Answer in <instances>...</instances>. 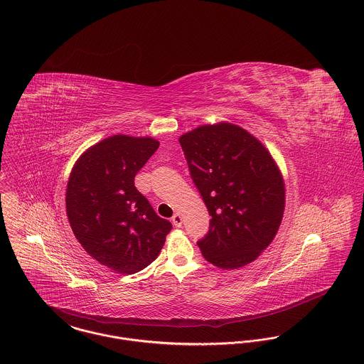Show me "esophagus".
<instances>
[{
    "instance_id": "1",
    "label": "esophagus",
    "mask_w": 364,
    "mask_h": 364,
    "mask_svg": "<svg viewBox=\"0 0 364 364\" xmlns=\"http://www.w3.org/2000/svg\"><path fill=\"white\" fill-rule=\"evenodd\" d=\"M173 223L176 228L182 226V215L179 212H176L173 216Z\"/></svg>"
}]
</instances>
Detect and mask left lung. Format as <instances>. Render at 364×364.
<instances>
[{"mask_svg": "<svg viewBox=\"0 0 364 364\" xmlns=\"http://www.w3.org/2000/svg\"><path fill=\"white\" fill-rule=\"evenodd\" d=\"M191 176L210 212L197 242L205 260L244 267L272 242L285 210V183L267 148L240 126L204 124L179 136Z\"/></svg>", "mask_w": 364, "mask_h": 364, "instance_id": "8db88e82", "label": "left lung"}]
</instances>
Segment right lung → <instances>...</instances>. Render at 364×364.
Listing matches in <instances>:
<instances>
[{
    "label": "right lung",
    "mask_w": 364,
    "mask_h": 364,
    "mask_svg": "<svg viewBox=\"0 0 364 364\" xmlns=\"http://www.w3.org/2000/svg\"><path fill=\"white\" fill-rule=\"evenodd\" d=\"M159 145L151 136H108L80 154L68 178L65 208L77 241L120 274L148 267L173 229L134 186Z\"/></svg>",
    "instance_id": "add662e5"
}]
</instances>
